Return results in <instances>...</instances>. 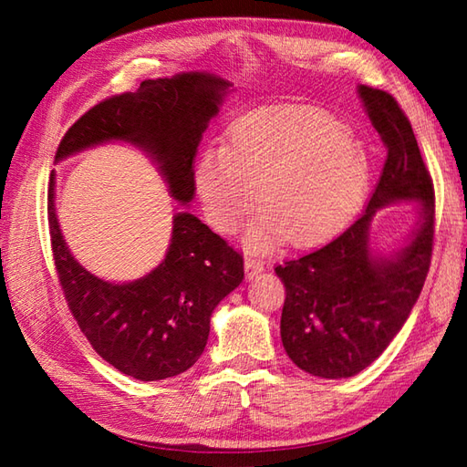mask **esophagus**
Returning a JSON list of instances; mask_svg holds the SVG:
<instances>
[{"instance_id":"34e87169","label":"esophagus","mask_w":467,"mask_h":467,"mask_svg":"<svg viewBox=\"0 0 467 467\" xmlns=\"http://www.w3.org/2000/svg\"><path fill=\"white\" fill-rule=\"evenodd\" d=\"M244 269H246V276L253 279V276H256L265 269V263L261 259H256V256H253V254H246L244 256Z\"/></svg>"}]
</instances>
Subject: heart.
<instances>
[{"label": "heart", "instance_id": "heart-1", "mask_svg": "<svg viewBox=\"0 0 467 467\" xmlns=\"http://www.w3.org/2000/svg\"><path fill=\"white\" fill-rule=\"evenodd\" d=\"M371 161L341 118L317 106H271L228 128V144L198 156L194 181L204 211L233 231L259 198L266 206L251 226L254 244L289 234L295 244L319 241L347 221L363 198Z\"/></svg>", "mask_w": 467, "mask_h": 467}]
</instances>
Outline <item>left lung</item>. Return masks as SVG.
Returning a JSON list of instances; mask_svg holds the SVG:
<instances>
[{
	"instance_id": "1",
	"label": "left lung",
	"mask_w": 467,
	"mask_h": 467,
	"mask_svg": "<svg viewBox=\"0 0 467 467\" xmlns=\"http://www.w3.org/2000/svg\"><path fill=\"white\" fill-rule=\"evenodd\" d=\"M387 161L365 213L319 249L276 265L285 285L281 339L299 369L345 379L379 357L413 309L433 251L435 192L408 116L391 94L359 86ZM418 200L422 218L409 246L391 260L373 257L368 224L377 207Z\"/></svg>"
}]
</instances>
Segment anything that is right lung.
<instances>
[{
  "label": "right lung",
  "mask_w": 467,
  "mask_h": 467,
  "mask_svg": "<svg viewBox=\"0 0 467 467\" xmlns=\"http://www.w3.org/2000/svg\"><path fill=\"white\" fill-rule=\"evenodd\" d=\"M228 82L188 72L144 80L136 92L106 98L64 134L56 161L88 146L126 140L150 152L178 202L194 196V156ZM47 224L67 309L94 351L140 381L184 373L202 355L211 315L244 276L243 254L191 213H178L166 259L142 279L114 285L82 269L59 233L54 176Z\"/></svg>",
  "instance_id": "right-lung-1"
}]
</instances>
